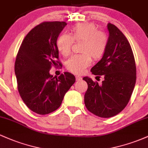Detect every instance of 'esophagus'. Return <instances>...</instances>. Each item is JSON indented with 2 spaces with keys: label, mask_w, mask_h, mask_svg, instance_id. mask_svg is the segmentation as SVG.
I'll return each instance as SVG.
<instances>
[{
  "label": "esophagus",
  "mask_w": 148,
  "mask_h": 148,
  "mask_svg": "<svg viewBox=\"0 0 148 148\" xmlns=\"http://www.w3.org/2000/svg\"><path fill=\"white\" fill-rule=\"evenodd\" d=\"M76 80L77 81H81V80H82V77H81V76H76Z\"/></svg>",
  "instance_id": "1"
}]
</instances>
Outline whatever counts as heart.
I'll return each mask as SVG.
<instances>
[{
    "label": "heart",
    "instance_id": "b5f03b06",
    "mask_svg": "<svg viewBox=\"0 0 148 148\" xmlns=\"http://www.w3.org/2000/svg\"><path fill=\"white\" fill-rule=\"evenodd\" d=\"M73 42H81V54L71 57L66 62V68L73 74H81L90 65L91 57L95 60L102 57L108 45V37L103 32L98 31L93 23H78L71 28L69 35L61 34L58 37L56 47L62 56L69 55Z\"/></svg>",
    "mask_w": 148,
    "mask_h": 148
}]
</instances>
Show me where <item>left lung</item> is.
<instances>
[{"label":"left lung","instance_id":"8db88e82","mask_svg":"<svg viewBox=\"0 0 148 148\" xmlns=\"http://www.w3.org/2000/svg\"><path fill=\"white\" fill-rule=\"evenodd\" d=\"M109 36L102 58L92 67L94 75H103L101 85L90 78L84 102L90 112L101 118H111L120 113L130 101L136 80V68L132 47L125 35L115 26L107 25Z\"/></svg>","mask_w":148,"mask_h":148}]
</instances>
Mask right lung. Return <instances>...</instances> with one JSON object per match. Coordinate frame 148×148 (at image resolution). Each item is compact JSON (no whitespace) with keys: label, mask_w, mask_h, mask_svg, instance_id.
<instances>
[{"label":"right lung","mask_w":148,"mask_h":148,"mask_svg":"<svg viewBox=\"0 0 148 148\" xmlns=\"http://www.w3.org/2000/svg\"><path fill=\"white\" fill-rule=\"evenodd\" d=\"M67 23L46 21L27 34L14 64L18 90L25 104L32 111L46 115L60 106L64 95L75 82V76L64 72L53 76L49 71L59 65L56 40Z\"/></svg>","instance_id":"obj_1"}]
</instances>
